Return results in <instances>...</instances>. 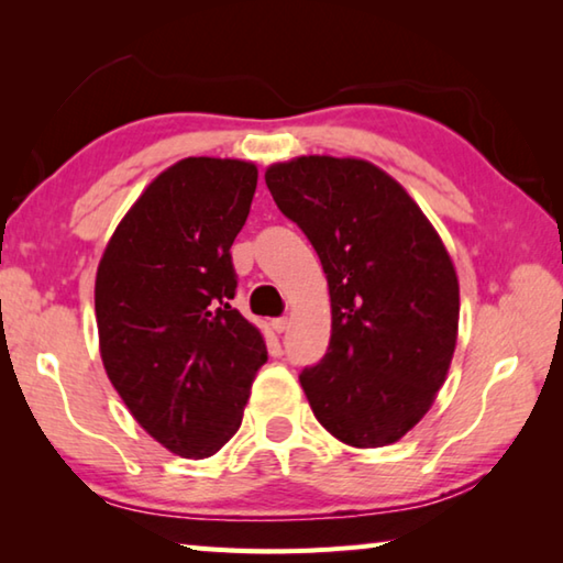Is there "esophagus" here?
Wrapping results in <instances>:
<instances>
[{
  "instance_id": "esophagus-1",
  "label": "esophagus",
  "mask_w": 563,
  "mask_h": 563,
  "mask_svg": "<svg viewBox=\"0 0 563 563\" xmlns=\"http://www.w3.org/2000/svg\"><path fill=\"white\" fill-rule=\"evenodd\" d=\"M288 325H290L288 318H273V320H271V328H273L275 332H285V330H288Z\"/></svg>"
}]
</instances>
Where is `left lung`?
I'll return each instance as SVG.
<instances>
[{
    "label": "left lung",
    "mask_w": 563,
    "mask_h": 563,
    "mask_svg": "<svg viewBox=\"0 0 563 563\" xmlns=\"http://www.w3.org/2000/svg\"><path fill=\"white\" fill-rule=\"evenodd\" d=\"M280 213L325 271L332 335L300 385L350 446H385L432 407L460 328L450 253L407 190L360 158L300 156L265 170Z\"/></svg>",
    "instance_id": "1"
}]
</instances>
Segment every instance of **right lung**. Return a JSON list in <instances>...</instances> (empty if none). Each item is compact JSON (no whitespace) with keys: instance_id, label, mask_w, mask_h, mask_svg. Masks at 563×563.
I'll list each match as a JSON object with an SVG mask.
<instances>
[{"instance_id":"right-lung-1","label":"right lung","mask_w":563,"mask_h":563,"mask_svg":"<svg viewBox=\"0 0 563 563\" xmlns=\"http://www.w3.org/2000/svg\"><path fill=\"white\" fill-rule=\"evenodd\" d=\"M258 168L184 158L123 216L97 273V325L111 385L136 422L178 456L203 460L238 432L268 360L235 298L231 245Z\"/></svg>"}]
</instances>
